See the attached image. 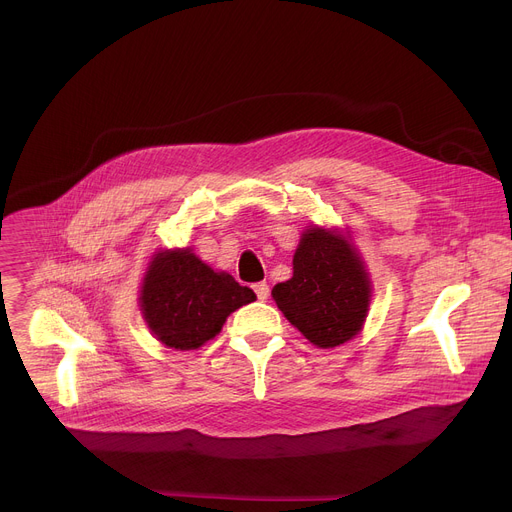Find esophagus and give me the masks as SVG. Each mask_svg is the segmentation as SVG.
Wrapping results in <instances>:
<instances>
[{
  "label": "esophagus",
  "mask_w": 512,
  "mask_h": 512,
  "mask_svg": "<svg viewBox=\"0 0 512 512\" xmlns=\"http://www.w3.org/2000/svg\"><path fill=\"white\" fill-rule=\"evenodd\" d=\"M253 288H255L257 298H259L261 302H265V300H267V296H269V286H267L265 282H259V284H255Z\"/></svg>",
  "instance_id": "obj_1"
}]
</instances>
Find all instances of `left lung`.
<instances>
[{
	"mask_svg": "<svg viewBox=\"0 0 512 512\" xmlns=\"http://www.w3.org/2000/svg\"><path fill=\"white\" fill-rule=\"evenodd\" d=\"M271 296L310 343L331 349L361 331L371 282L361 257L341 232L312 226L302 232L294 253V275L273 286Z\"/></svg>",
	"mask_w": 512,
	"mask_h": 512,
	"instance_id": "1",
	"label": "left lung"
}]
</instances>
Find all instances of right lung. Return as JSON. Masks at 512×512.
Wrapping results in <instances>:
<instances>
[{
	"mask_svg": "<svg viewBox=\"0 0 512 512\" xmlns=\"http://www.w3.org/2000/svg\"><path fill=\"white\" fill-rule=\"evenodd\" d=\"M257 300L255 292L226 271H214L192 249L161 251L149 263L141 310L163 345L190 351L214 339L228 314Z\"/></svg>",
	"mask_w": 512,
	"mask_h": 512,
	"instance_id": "1",
	"label": "right lung"
}]
</instances>
